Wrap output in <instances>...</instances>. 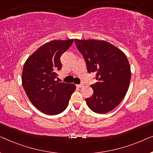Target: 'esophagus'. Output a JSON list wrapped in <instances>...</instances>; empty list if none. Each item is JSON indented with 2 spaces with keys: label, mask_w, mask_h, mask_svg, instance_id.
<instances>
[{
  "label": "esophagus",
  "mask_w": 153,
  "mask_h": 153,
  "mask_svg": "<svg viewBox=\"0 0 153 153\" xmlns=\"http://www.w3.org/2000/svg\"><path fill=\"white\" fill-rule=\"evenodd\" d=\"M76 86L78 88H82L83 86V83H81V84H78V85H76Z\"/></svg>",
  "instance_id": "34e87169"
}]
</instances>
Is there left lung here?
<instances>
[{
  "label": "left lung",
  "mask_w": 153,
  "mask_h": 153,
  "mask_svg": "<svg viewBox=\"0 0 153 153\" xmlns=\"http://www.w3.org/2000/svg\"><path fill=\"white\" fill-rule=\"evenodd\" d=\"M76 47L85 58L89 73L96 74L91 85L93 95L86 98L93 111L106 114L122 102L128 91L131 69L125 54L104 40L74 39Z\"/></svg>",
  "instance_id": "8db88e82"
}]
</instances>
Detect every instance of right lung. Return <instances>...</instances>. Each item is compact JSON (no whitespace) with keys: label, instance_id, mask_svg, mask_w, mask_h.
<instances>
[{"label":"right lung","instance_id":"add662e5","mask_svg":"<svg viewBox=\"0 0 153 153\" xmlns=\"http://www.w3.org/2000/svg\"><path fill=\"white\" fill-rule=\"evenodd\" d=\"M73 42V39L50 41L25 62L22 75L23 87L31 103L44 114L52 116L63 111L76 90L73 83L55 80L56 72L62 68L60 56Z\"/></svg>","mask_w":153,"mask_h":153}]
</instances>
